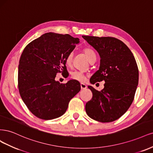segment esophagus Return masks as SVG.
I'll return each instance as SVG.
<instances>
[{
    "label": "esophagus",
    "instance_id": "1",
    "mask_svg": "<svg viewBox=\"0 0 153 153\" xmlns=\"http://www.w3.org/2000/svg\"><path fill=\"white\" fill-rule=\"evenodd\" d=\"M86 88H87V86H86V85H85V84H83V83H81V90H85V89H86Z\"/></svg>",
    "mask_w": 153,
    "mask_h": 153
}]
</instances>
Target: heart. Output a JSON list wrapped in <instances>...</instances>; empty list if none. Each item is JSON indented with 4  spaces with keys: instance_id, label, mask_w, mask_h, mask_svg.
Returning <instances> with one entry per match:
<instances>
[{
    "instance_id": "b5f03b06",
    "label": "heart",
    "mask_w": 153,
    "mask_h": 153,
    "mask_svg": "<svg viewBox=\"0 0 153 153\" xmlns=\"http://www.w3.org/2000/svg\"><path fill=\"white\" fill-rule=\"evenodd\" d=\"M84 51H85V55L86 56L88 60H89V61H91L93 58H96V55L95 52L92 50H91V49L85 48V50H84ZM73 56H74V53L72 51L68 53V55H67L65 60V62L67 65H71V63L72 62ZM71 77L72 79H75L81 82H82L85 80V74H84L82 72L77 71H75L71 73Z\"/></svg>"
}]
</instances>
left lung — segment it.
I'll use <instances>...</instances> for the list:
<instances>
[{"label": "left lung", "instance_id": "left-lung-1", "mask_svg": "<svg viewBox=\"0 0 153 153\" xmlns=\"http://www.w3.org/2000/svg\"><path fill=\"white\" fill-rule=\"evenodd\" d=\"M100 58L98 70L90 82L104 81L100 91L88 86L93 93L85 106L91 119L102 123L114 121L128 109L139 82V70L134 55L126 44L116 38L82 36Z\"/></svg>", "mask_w": 153, "mask_h": 153}]
</instances>
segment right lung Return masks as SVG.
<instances>
[{"label": "right lung", "instance_id": "1", "mask_svg": "<svg viewBox=\"0 0 153 153\" xmlns=\"http://www.w3.org/2000/svg\"><path fill=\"white\" fill-rule=\"evenodd\" d=\"M79 42L68 34L49 32L24 49L18 66L19 92L36 117L50 120L62 116L70 100L81 90L76 80L66 84L55 80L58 72L66 71V58Z\"/></svg>", "mask_w": 153, "mask_h": 153}]
</instances>
